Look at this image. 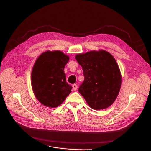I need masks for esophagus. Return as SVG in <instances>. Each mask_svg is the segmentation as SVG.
<instances>
[{
    "label": "esophagus",
    "mask_w": 151,
    "mask_h": 151,
    "mask_svg": "<svg viewBox=\"0 0 151 151\" xmlns=\"http://www.w3.org/2000/svg\"><path fill=\"white\" fill-rule=\"evenodd\" d=\"M77 87H78V85H77L76 84H73V90H74V91L76 90Z\"/></svg>",
    "instance_id": "esophagus-1"
}]
</instances>
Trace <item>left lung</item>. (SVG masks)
<instances>
[{"label":"left lung","mask_w":151,"mask_h":151,"mask_svg":"<svg viewBox=\"0 0 151 151\" xmlns=\"http://www.w3.org/2000/svg\"><path fill=\"white\" fill-rule=\"evenodd\" d=\"M85 77L80 93L93 109H104L118 96L122 75L115 59L105 50L90 51L76 55Z\"/></svg>","instance_id":"obj_1"}]
</instances>
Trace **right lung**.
Instances as JSON below:
<instances>
[{
  "instance_id": "right-lung-1",
  "label": "right lung",
  "mask_w": 151,
  "mask_h": 151,
  "mask_svg": "<svg viewBox=\"0 0 151 151\" xmlns=\"http://www.w3.org/2000/svg\"><path fill=\"white\" fill-rule=\"evenodd\" d=\"M69 57L61 51H46L37 58L32 71V87L36 98L49 107L61 105L71 92L64 67Z\"/></svg>"
}]
</instances>
